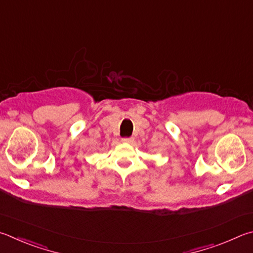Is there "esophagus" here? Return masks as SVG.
<instances>
[{
	"mask_svg": "<svg viewBox=\"0 0 253 253\" xmlns=\"http://www.w3.org/2000/svg\"><path fill=\"white\" fill-rule=\"evenodd\" d=\"M122 141L123 142H131L132 138H130V137H124V138H122Z\"/></svg>",
	"mask_w": 253,
	"mask_h": 253,
	"instance_id": "obj_1",
	"label": "esophagus"
}]
</instances>
